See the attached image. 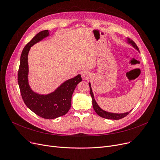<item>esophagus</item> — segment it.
<instances>
[{"mask_svg":"<svg viewBox=\"0 0 160 160\" xmlns=\"http://www.w3.org/2000/svg\"><path fill=\"white\" fill-rule=\"evenodd\" d=\"M81 76H82V78L83 79H88L90 78V75L88 72H83L81 73Z\"/></svg>","mask_w":160,"mask_h":160,"instance_id":"1","label":"esophagus"}]
</instances>
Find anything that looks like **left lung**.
Masks as SVG:
<instances>
[{
    "label": "left lung",
    "instance_id": "left-lung-1",
    "mask_svg": "<svg viewBox=\"0 0 160 160\" xmlns=\"http://www.w3.org/2000/svg\"><path fill=\"white\" fill-rule=\"evenodd\" d=\"M128 42L130 44H131V45H132L133 47H134V48L138 50L139 51V48L138 46L136 45V44L132 41V40H130L128 39ZM89 86H90V95H91V97L92 98V105H93V109H94L95 112L97 113L98 115H99V116H101V118H105V119H114V120H118V119H122L125 118V116H127L130 112H131L129 111L128 112H126V113H124V114H114V113H110V112H106L105 110H102L99 107V105H98V103L96 102V100L94 99V96H93V92H92V88H91V84L90 83H89Z\"/></svg>",
    "mask_w": 160,
    "mask_h": 160
}]
</instances>
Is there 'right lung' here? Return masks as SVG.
Wrapping results in <instances>:
<instances>
[{
	"instance_id": "add662e5",
	"label": "right lung",
	"mask_w": 160,
	"mask_h": 160,
	"mask_svg": "<svg viewBox=\"0 0 160 160\" xmlns=\"http://www.w3.org/2000/svg\"><path fill=\"white\" fill-rule=\"evenodd\" d=\"M49 35L48 30L37 33L24 48L18 71V83L22 98L28 108L42 118L52 119L65 115L71 107L73 92L82 81L81 75L66 81L55 92L48 95H40L33 92L28 84V55L31 46Z\"/></svg>"
}]
</instances>
